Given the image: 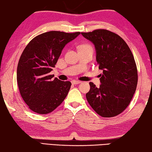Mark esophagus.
Returning <instances> with one entry per match:
<instances>
[{
  "instance_id": "esophagus-1",
  "label": "esophagus",
  "mask_w": 152,
  "mask_h": 152,
  "mask_svg": "<svg viewBox=\"0 0 152 152\" xmlns=\"http://www.w3.org/2000/svg\"><path fill=\"white\" fill-rule=\"evenodd\" d=\"M72 83L73 84H78L80 83H81V81L76 80H72Z\"/></svg>"
}]
</instances>
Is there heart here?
Masks as SVG:
<instances>
[{"label": "heart", "mask_w": 152, "mask_h": 152, "mask_svg": "<svg viewBox=\"0 0 152 152\" xmlns=\"http://www.w3.org/2000/svg\"><path fill=\"white\" fill-rule=\"evenodd\" d=\"M92 48L91 45L88 44V43H82V44L78 46V50L79 49H84V48Z\"/></svg>", "instance_id": "1"}]
</instances>
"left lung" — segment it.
<instances>
[{
    "label": "left lung",
    "mask_w": 152,
    "mask_h": 152,
    "mask_svg": "<svg viewBox=\"0 0 152 152\" xmlns=\"http://www.w3.org/2000/svg\"><path fill=\"white\" fill-rule=\"evenodd\" d=\"M81 34L94 44L96 62L103 71L100 87L89 83L87 101L100 116H117L129 106L137 88V69L133 53L123 38L109 30Z\"/></svg>",
    "instance_id": "left-lung-1"
}]
</instances>
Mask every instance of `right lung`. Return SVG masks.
<instances>
[{"label": "right lung", "mask_w": 152, "mask_h": 152, "mask_svg": "<svg viewBox=\"0 0 152 152\" xmlns=\"http://www.w3.org/2000/svg\"><path fill=\"white\" fill-rule=\"evenodd\" d=\"M80 32L57 31L36 36L24 49L17 70L18 87L22 99L32 111L48 114L64 101L71 82L61 81L50 74L64 46Z\"/></svg>", "instance_id": "right-lung-1"}]
</instances>
